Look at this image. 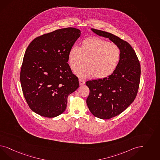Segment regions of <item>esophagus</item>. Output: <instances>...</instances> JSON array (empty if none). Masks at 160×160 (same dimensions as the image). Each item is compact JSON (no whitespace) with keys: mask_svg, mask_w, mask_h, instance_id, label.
<instances>
[{"mask_svg":"<svg viewBox=\"0 0 160 160\" xmlns=\"http://www.w3.org/2000/svg\"><path fill=\"white\" fill-rule=\"evenodd\" d=\"M79 83H80V86H82V85L85 84V81L83 80H82V79H79Z\"/></svg>","mask_w":160,"mask_h":160,"instance_id":"1","label":"esophagus"}]
</instances>
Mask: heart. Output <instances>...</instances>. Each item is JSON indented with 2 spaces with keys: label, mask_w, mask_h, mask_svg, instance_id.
Returning a JSON list of instances; mask_svg holds the SVG:
<instances>
[{
  "label": "heart",
  "mask_w": 160,
  "mask_h": 160,
  "mask_svg": "<svg viewBox=\"0 0 160 160\" xmlns=\"http://www.w3.org/2000/svg\"><path fill=\"white\" fill-rule=\"evenodd\" d=\"M85 58L86 64L78 66ZM121 58V50L116 44L99 37L83 39L80 47L72 46L68 51L67 61L76 75L86 78L94 75L103 78L113 74Z\"/></svg>",
  "instance_id": "1"
}]
</instances>
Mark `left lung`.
Segmentation results:
<instances>
[{
  "label": "left lung",
  "instance_id": "8db88e82",
  "mask_svg": "<svg viewBox=\"0 0 160 160\" xmlns=\"http://www.w3.org/2000/svg\"><path fill=\"white\" fill-rule=\"evenodd\" d=\"M119 46L121 58L115 72L103 78L86 82L90 90L86 103L94 116L109 119L125 110L135 99L140 82L141 66L131 45L112 33L92 28Z\"/></svg>",
  "mask_w": 160,
  "mask_h": 160
}]
</instances>
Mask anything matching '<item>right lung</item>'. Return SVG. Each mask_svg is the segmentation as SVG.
<instances>
[{
    "mask_svg": "<svg viewBox=\"0 0 160 160\" xmlns=\"http://www.w3.org/2000/svg\"><path fill=\"white\" fill-rule=\"evenodd\" d=\"M80 34L76 28L57 29L35 38L26 50L20 72L22 92L30 109L41 116L62 113L68 96L79 87L67 57Z\"/></svg>",
    "mask_w": 160,
    "mask_h": 160,
    "instance_id": "1",
    "label": "right lung"
}]
</instances>
